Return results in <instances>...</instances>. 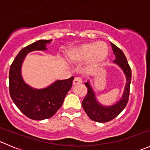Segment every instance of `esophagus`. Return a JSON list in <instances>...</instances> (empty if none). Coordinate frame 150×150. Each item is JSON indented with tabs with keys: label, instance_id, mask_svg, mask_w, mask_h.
Here are the masks:
<instances>
[{
	"label": "esophagus",
	"instance_id": "esophagus-1",
	"mask_svg": "<svg viewBox=\"0 0 150 150\" xmlns=\"http://www.w3.org/2000/svg\"><path fill=\"white\" fill-rule=\"evenodd\" d=\"M82 83V79L80 78H75V79L73 80V82H72V84L75 86V85L81 84Z\"/></svg>",
	"mask_w": 150,
	"mask_h": 150
}]
</instances>
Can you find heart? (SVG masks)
<instances>
[{"mask_svg": "<svg viewBox=\"0 0 150 150\" xmlns=\"http://www.w3.org/2000/svg\"><path fill=\"white\" fill-rule=\"evenodd\" d=\"M109 47L104 41L86 43L67 50L66 57L71 64H78L87 60L88 67H96L107 59Z\"/></svg>", "mask_w": 150, "mask_h": 150, "instance_id": "heart-1", "label": "heart"}]
</instances>
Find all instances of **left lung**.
<instances>
[{
  "label": "left lung",
  "instance_id": "left-lung-1",
  "mask_svg": "<svg viewBox=\"0 0 150 150\" xmlns=\"http://www.w3.org/2000/svg\"><path fill=\"white\" fill-rule=\"evenodd\" d=\"M111 43L113 53L115 56V59L113 61L115 64L118 65L122 69L126 78V84L124 89L122 98L115 104L110 106H104L96 99L95 93L90 85V82L85 83L87 87L88 92L83 100V108L89 118L98 122H106L112 120L117 117L123 110L128 102L130 93V85L131 81V69L128 64L127 59L123 52L115 45Z\"/></svg>",
  "mask_w": 150,
  "mask_h": 150
}]
</instances>
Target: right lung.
<instances>
[{
	"mask_svg": "<svg viewBox=\"0 0 150 150\" xmlns=\"http://www.w3.org/2000/svg\"><path fill=\"white\" fill-rule=\"evenodd\" d=\"M52 40H40L22 48L12 62L9 70V93L12 100L25 115L32 120H42L52 117L62 105L70 90L74 77L59 80L42 89L25 83L21 74L22 64L28 53L46 51Z\"/></svg>",
	"mask_w": 150,
	"mask_h": 150,
	"instance_id": "right-lung-1",
	"label": "right lung"
}]
</instances>
